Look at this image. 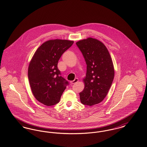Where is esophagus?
Here are the masks:
<instances>
[{
  "instance_id": "esophagus-1",
  "label": "esophagus",
  "mask_w": 147,
  "mask_h": 147,
  "mask_svg": "<svg viewBox=\"0 0 147 147\" xmlns=\"http://www.w3.org/2000/svg\"><path fill=\"white\" fill-rule=\"evenodd\" d=\"M78 81H79L78 79V78H76L74 80L70 82V83L71 84H75V83H77V82H78Z\"/></svg>"
}]
</instances>
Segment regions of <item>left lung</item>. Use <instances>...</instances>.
I'll return each mask as SVG.
<instances>
[{"mask_svg":"<svg viewBox=\"0 0 147 147\" xmlns=\"http://www.w3.org/2000/svg\"><path fill=\"white\" fill-rule=\"evenodd\" d=\"M84 56L86 67L85 87L79 93L81 102L92 106L99 104L107 95L114 78L112 59L103 43L91 37L76 43Z\"/></svg>","mask_w":147,"mask_h":147,"instance_id":"left-lung-1","label":"left lung"}]
</instances>
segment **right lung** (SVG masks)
I'll return each instance as SVG.
<instances>
[{
    "label": "right lung",
    "instance_id": "obj_1",
    "mask_svg": "<svg viewBox=\"0 0 147 147\" xmlns=\"http://www.w3.org/2000/svg\"><path fill=\"white\" fill-rule=\"evenodd\" d=\"M74 41L51 40L44 42L35 52L28 68V78L33 95L46 106L58 103L69 84L61 76L57 67L59 58Z\"/></svg>",
    "mask_w": 147,
    "mask_h": 147
}]
</instances>
